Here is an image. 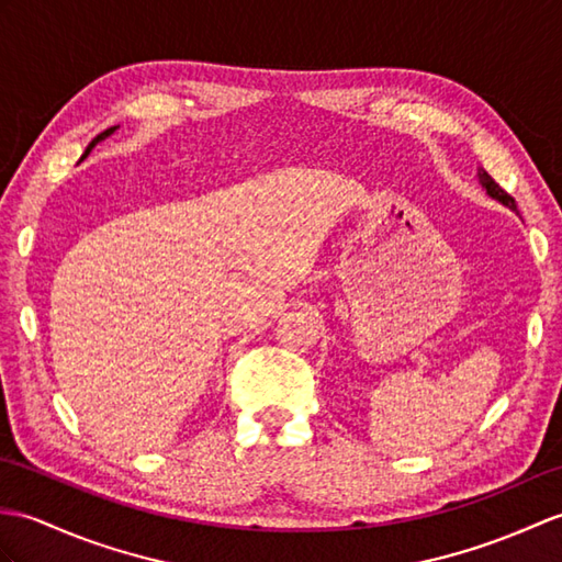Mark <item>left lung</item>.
I'll return each mask as SVG.
<instances>
[{"instance_id": "8db88e82", "label": "left lung", "mask_w": 562, "mask_h": 562, "mask_svg": "<svg viewBox=\"0 0 562 562\" xmlns=\"http://www.w3.org/2000/svg\"><path fill=\"white\" fill-rule=\"evenodd\" d=\"M479 184L481 187H484L486 189V193L491 195V199H495V201H501L503 205H507V207H510V211H517V203H515V199H513V195L510 193H505L498 184H495V181H493V177L486 172V169L484 167H479Z\"/></svg>"}]
</instances>
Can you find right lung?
<instances>
[{"mask_svg":"<svg viewBox=\"0 0 562 562\" xmlns=\"http://www.w3.org/2000/svg\"><path fill=\"white\" fill-rule=\"evenodd\" d=\"M114 128H120V126H112V128H108V132H102V134H98V136H95L93 140H90V143H88V148H86V153H83V158H86V155H88L90 150H93V148H95V143H100L102 138H108V136H112V134H114ZM83 158H81V160H83Z\"/></svg>","mask_w":562,"mask_h":562,"instance_id":"1","label":"right lung"}]
</instances>
